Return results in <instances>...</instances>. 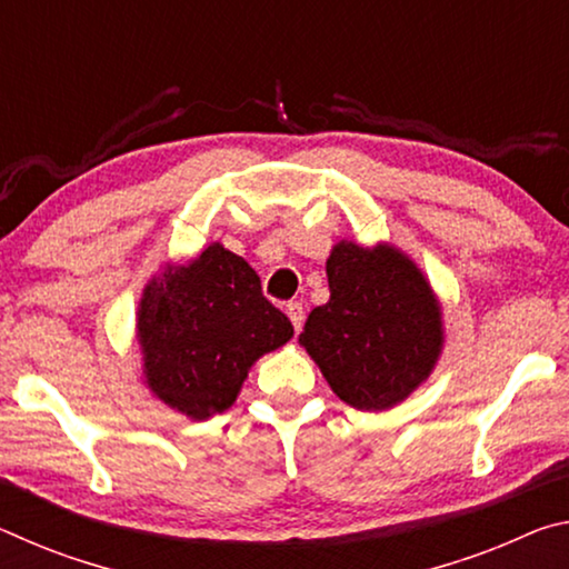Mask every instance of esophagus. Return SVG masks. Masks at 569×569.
Listing matches in <instances>:
<instances>
[{
	"label": "esophagus",
	"instance_id": "34e87169",
	"mask_svg": "<svg viewBox=\"0 0 569 569\" xmlns=\"http://www.w3.org/2000/svg\"><path fill=\"white\" fill-rule=\"evenodd\" d=\"M286 313H288V319H291L296 333L301 331V326H303V303L301 301H288L286 303Z\"/></svg>",
	"mask_w": 569,
	"mask_h": 569
}]
</instances>
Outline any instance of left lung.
<instances>
[{
	"instance_id": "left-lung-1",
	"label": "left lung",
	"mask_w": 569,
	"mask_h": 569,
	"mask_svg": "<svg viewBox=\"0 0 569 569\" xmlns=\"http://www.w3.org/2000/svg\"><path fill=\"white\" fill-rule=\"evenodd\" d=\"M329 303L308 313L301 346L339 397L363 411L407 399L441 349L439 306L397 248L339 243L326 261Z\"/></svg>"
}]
</instances>
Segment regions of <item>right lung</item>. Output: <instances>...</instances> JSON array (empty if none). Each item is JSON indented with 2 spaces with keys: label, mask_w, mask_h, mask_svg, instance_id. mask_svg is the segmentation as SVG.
<instances>
[{
  "label": "right lung",
  "mask_w": 569,
  "mask_h": 569,
  "mask_svg": "<svg viewBox=\"0 0 569 569\" xmlns=\"http://www.w3.org/2000/svg\"><path fill=\"white\" fill-rule=\"evenodd\" d=\"M138 333L150 389L190 419H208L236 401L253 361L291 339L293 326L253 268L213 243L146 288Z\"/></svg>",
  "instance_id": "obj_1"
}]
</instances>
